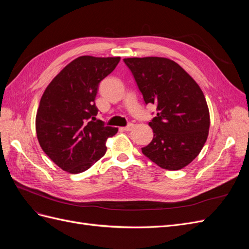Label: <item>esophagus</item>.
I'll use <instances>...</instances> for the list:
<instances>
[{"label": "esophagus", "instance_id": "obj_1", "mask_svg": "<svg viewBox=\"0 0 249 249\" xmlns=\"http://www.w3.org/2000/svg\"><path fill=\"white\" fill-rule=\"evenodd\" d=\"M133 127H134V124H129L126 126H124L123 130H124V131H126V132H130V131L133 130Z\"/></svg>", "mask_w": 249, "mask_h": 249}]
</instances>
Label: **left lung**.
<instances>
[{
  "instance_id": "obj_1",
  "label": "left lung",
  "mask_w": 249,
  "mask_h": 249,
  "mask_svg": "<svg viewBox=\"0 0 249 249\" xmlns=\"http://www.w3.org/2000/svg\"><path fill=\"white\" fill-rule=\"evenodd\" d=\"M145 104L157 105L148 124L152 142L142 153L158 166L182 169L198 156L207 141L210 113L200 87L183 67L168 58H125Z\"/></svg>"
}]
</instances>
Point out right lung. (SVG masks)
Wrapping results in <instances>:
<instances>
[{"instance_id":"1","label":"right lung","mask_w":249,"mask_h":249,"mask_svg":"<svg viewBox=\"0 0 249 249\" xmlns=\"http://www.w3.org/2000/svg\"><path fill=\"white\" fill-rule=\"evenodd\" d=\"M120 57L81 56L72 60L44 90L37 110V139L64 171L87 170L106 154V141L117 127L94 120L100 82L115 70Z\"/></svg>"}]
</instances>
